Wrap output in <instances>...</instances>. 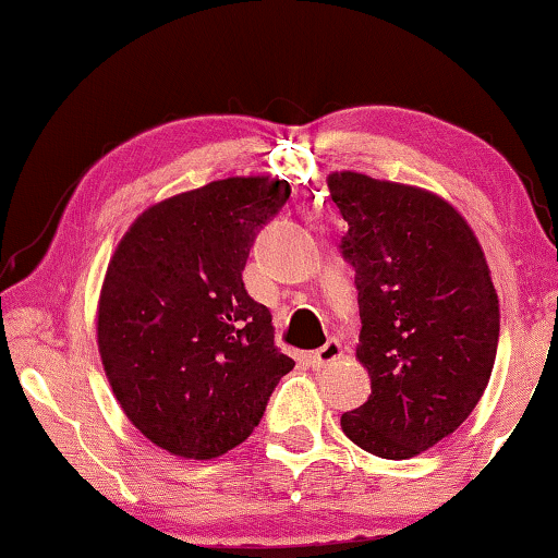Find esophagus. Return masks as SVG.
Instances as JSON below:
<instances>
[{
    "label": "esophagus",
    "mask_w": 558,
    "mask_h": 558,
    "mask_svg": "<svg viewBox=\"0 0 558 558\" xmlns=\"http://www.w3.org/2000/svg\"><path fill=\"white\" fill-rule=\"evenodd\" d=\"M336 359H341V343L336 341V339H328V341L324 343V347L313 351L311 364L316 366V368H324V366H328V364H333Z\"/></svg>",
    "instance_id": "esophagus-1"
}]
</instances>
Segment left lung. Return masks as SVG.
I'll list each match as a JSON object with an SVG mask.
<instances>
[{"label": "left lung", "mask_w": 558, "mask_h": 558, "mask_svg": "<svg viewBox=\"0 0 558 558\" xmlns=\"http://www.w3.org/2000/svg\"><path fill=\"white\" fill-rule=\"evenodd\" d=\"M356 270V359L372 395L341 414L361 450L407 460L452 435L481 402L496 364L500 311L483 247L433 192L356 171L328 177Z\"/></svg>", "instance_id": "1"}]
</instances>
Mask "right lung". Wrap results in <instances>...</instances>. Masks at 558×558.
Returning a JSON list of instances; mask_svg holds the SVG:
<instances>
[{
  "mask_svg": "<svg viewBox=\"0 0 558 558\" xmlns=\"http://www.w3.org/2000/svg\"><path fill=\"white\" fill-rule=\"evenodd\" d=\"M288 197L286 179L209 182L148 207L108 263L100 361L133 427L177 458L245 442L295 366L242 282L257 232Z\"/></svg>",
  "mask_w": 558,
  "mask_h": 558,
  "instance_id": "add662e5",
  "label": "right lung"
}]
</instances>
